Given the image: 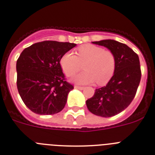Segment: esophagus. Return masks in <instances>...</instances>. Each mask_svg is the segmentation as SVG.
Segmentation results:
<instances>
[{
    "label": "esophagus",
    "mask_w": 155,
    "mask_h": 155,
    "mask_svg": "<svg viewBox=\"0 0 155 155\" xmlns=\"http://www.w3.org/2000/svg\"><path fill=\"white\" fill-rule=\"evenodd\" d=\"M74 88H77V89L83 90V89H84L85 87H83V86H74Z\"/></svg>",
    "instance_id": "esophagus-1"
}]
</instances>
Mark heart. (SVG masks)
Segmentation results:
<instances>
[{
  "label": "heart",
  "mask_w": 155,
  "mask_h": 155,
  "mask_svg": "<svg viewBox=\"0 0 155 155\" xmlns=\"http://www.w3.org/2000/svg\"><path fill=\"white\" fill-rule=\"evenodd\" d=\"M64 72L69 77L73 76L84 68V72L73 78L79 84H88L96 81L102 86L114 76L116 66L115 54L111 50L91 44L83 45L77 50V55L67 52L60 61Z\"/></svg>",
  "instance_id": "b5f03b06"
}]
</instances>
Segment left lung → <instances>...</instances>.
I'll return each instance as SVG.
<instances>
[{"instance_id":"obj_1","label":"left lung","mask_w":155,"mask_h":155,"mask_svg":"<svg viewBox=\"0 0 155 155\" xmlns=\"http://www.w3.org/2000/svg\"><path fill=\"white\" fill-rule=\"evenodd\" d=\"M115 54L116 66L114 76L105 86L95 90L86 100L88 110L94 115L111 117L123 111L136 94L141 78L138 55L127 45L112 39L93 41Z\"/></svg>"}]
</instances>
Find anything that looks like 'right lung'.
<instances>
[{"mask_svg": "<svg viewBox=\"0 0 155 155\" xmlns=\"http://www.w3.org/2000/svg\"><path fill=\"white\" fill-rule=\"evenodd\" d=\"M76 44L43 41L26 48L17 61V86L25 105L39 115L64 109L74 88L65 79L60 61Z\"/></svg>", "mask_w": 155, "mask_h": 155, "instance_id": "1", "label": "right lung"}]
</instances>
